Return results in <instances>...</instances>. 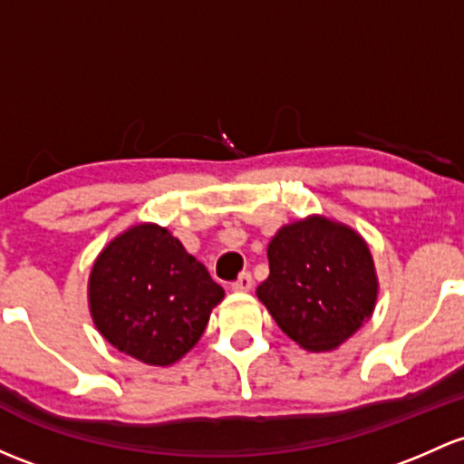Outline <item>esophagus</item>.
<instances>
[{"label":"esophagus","mask_w":464,"mask_h":464,"mask_svg":"<svg viewBox=\"0 0 464 464\" xmlns=\"http://www.w3.org/2000/svg\"><path fill=\"white\" fill-rule=\"evenodd\" d=\"M251 286H253L251 273L245 271V273H240V277H237L236 282H233L231 289L233 291H240V294H245V291H251Z\"/></svg>","instance_id":"34e87169"}]
</instances>
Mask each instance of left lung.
I'll return each mask as SVG.
<instances>
[{
  "mask_svg": "<svg viewBox=\"0 0 464 464\" xmlns=\"http://www.w3.org/2000/svg\"><path fill=\"white\" fill-rule=\"evenodd\" d=\"M269 269L257 297L300 347L335 349L372 315L378 294L372 253L343 224L309 218L280 228L269 245Z\"/></svg>",
  "mask_w": 464,
  "mask_h": 464,
  "instance_id": "1",
  "label": "left lung"
}]
</instances>
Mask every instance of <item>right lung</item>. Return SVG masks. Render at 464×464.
Instances as JSON below:
<instances>
[{
  "label": "right lung",
  "instance_id": "add662e5",
  "mask_svg": "<svg viewBox=\"0 0 464 464\" xmlns=\"http://www.w3.org/2000/svg\"><path fill=\"white\" fill-rule=\"evenodd\" d=\"M224 297L202 262L167 228L142 224L115 237L89 280L91 314L113 347L146 364H173L202 338Z\"/></svg>",
  "mask_w": 464,
  "mask_h": 464
}]
</instances>
